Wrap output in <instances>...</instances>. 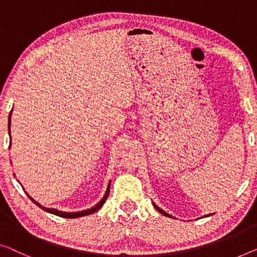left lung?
Wrapping results in <instances>:
<instances>
[{
	"mask_svg": "<svg viewBox=\"0 0 257 257\" xmlns=\"http://www.w3.org/2000/svg\"><path fill=\"white\" fill-rule=\"evenodd\" d=\"M153 206H155V208H156L157 210H158V211H159L160 213H162V214H164V216H166V217H171V218H172V216H171V214H168L167 212H165V211H164V210H162V209H160L158 205H156V204H155V203H153ZM212 214H213V213H212ZM208 216H211V214H206V216H205V217H208Z\"/></svg>",
	"mask_w": 257,
	"mask_h": 257,
	"instance_id": "obj_1",
	"label": "left lung"
}]
</instances>
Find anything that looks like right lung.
I'll return each instance as SVG.
<instances>
[{
  "label": "right lung",
  "mask_w": 257,
  "mask_h": 257,
  "mask_svg": "<svg viewBox=\"0 0 257 257\" xmlns=\"http://www.w3.org/2000/svg\"><path fill=\"white\" fill-rule=\"evenodd\" d=\"M11 112H13V109H11ZM11 112H10V114H9V136H10V124H11ZM10 140H11V137H10ZM10 144H11V141H10ZM9 148H10V145H9ZM14 175H15V174H14ZM109 188H110V181H109V183H108V186H107L106 193H105V195H104V197H102L101 200H100V202H98L97 204H95L94 206H92L91 209L82 210V211H77V212H66V211H60V210L54 209V208H45V206L41 205L40 203H38L37 201H34L33 198L31 197L28 193H26V191H25V193L28 194V196L30 197L31 201H32L33 203H36V204H37L38 206H39V208L45 210V211L55 214V216L63 217V218H78V217H84V216H87V214H91V213H93V212H95V211H98V210L100 209L101 206H102V204H104L105 201L107 200V197H108V195H109Z\"/></svg>",
  "instance_id": "1"
}]
</instances>
